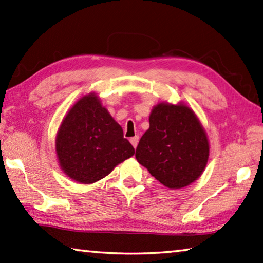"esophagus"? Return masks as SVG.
I'll return each mask as SVG.
<instances>
[{
    "label": "esophagus",
    "instance_id": "esophagus-1",
    "mask_svg": "<svg viewBox=\"0 0 263 263\" xmlns=\"http://www.w3.org/2000/svg\"><path fill=\"white\" fill-rule=\"evenodd\" d=\"M138 140H140V138H138V136H134V137H132L130 138V143H132V145L136 148V146H137V144H138Z\"/></svg>",
    "mask_w": 263,
    "mask_h": 263
}]
</instances>
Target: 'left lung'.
I'll list each match as a JSON object with an SVG mask.
<instances>
[{
	"label": "left lung",
	"instance_id": "8db88e82",
	"mask_svg": "<svg viewBox=\"0 0 263 263\" xmlns=\"http://www.w3.org/2000/svg\"><path fill=\"white\" fill-rule=\"evenodd\" d=\"M148 122L150 128L136 147L137 161L170 189L195 182L210 156L206 132L195 112L182 103H159Z\"/></svg>",
	"mask_w": 263,
	"mask_h": 263
}]
</instances>
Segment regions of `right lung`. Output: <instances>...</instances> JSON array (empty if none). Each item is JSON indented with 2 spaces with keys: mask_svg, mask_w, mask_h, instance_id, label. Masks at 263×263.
Listing matches in <instances>:
<instances>
[{
  "mask_svg": "<svg viewBox=\"0 0 263 263\" xmlns=\"http://www.w3.org/2000/svg\"><path fill=\"white\" fill-rule=\"evenodd\" d=\"M56 153L68 177L90 184L110 174L135 150L123 137L121 126L91 92L81 97L63 119L56 136Z\"/></svg>",
  "mask_w": 263,
  "mask_h": 263,
  "instance_id": "add662e5",
  "label": "right lung"
}]
</instances>
